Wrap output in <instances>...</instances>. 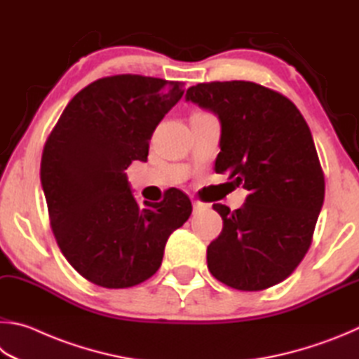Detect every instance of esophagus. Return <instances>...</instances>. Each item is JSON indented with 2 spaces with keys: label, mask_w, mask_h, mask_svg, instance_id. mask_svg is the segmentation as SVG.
I'll list each match as a JSON object with an SVG mask.
<instances>
[{
  "label": "esophagus",
  "mask_w": 359,
  "mask_h": 359,
  "mask_svg": "<svg viewBox=\"0 0 359 359\" xmlns=\"http://www.w3.org/2000/svg\"><path fill=\"white\" fill-rule=\"evenodd\" d=\"M192 205H194V210H202V208H205V203L200 202V200H192Z\"/></svg>",
  "instance_id": "obj_1"
}]
</instances>
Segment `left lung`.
<instances>
[{
  "label": "left lung",
  "instance_id": "8db88e82",
  "mask_svg": "<svg viewBox=\"0 0 359 359\" xmlns=\"http://www.w3.org/2000/svg\"><path fill=\"white\" fill-rule=\"evenodd\" d=\"M186 99L221 119L215 170L249 191L243 208L215 203L224 227L206 250L222 284L259 292L285 280L311 248L325 176L306 119L290 99L254 81H208Z\"/></svg>",
  "mask_w": 359,
  "mask_h": 359
}]
</instances>
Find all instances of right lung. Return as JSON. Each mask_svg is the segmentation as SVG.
<instances>
[{
    "label": "right lung",
    "mask_w": 359,
    "mask_h": 359,
    "mask_svg": "<svg viewBox=\"0 0 359 359\" xmlns=\"http://www.w3.org/2000/svg\"><path fill=\"white\" fill-rule=\"evenodd\" d=\"M184 94L178 81L119 74L93 81L61 113L43 144L41 183L62 255L86 280L129 288L159 269L168 236L192 212L173 189L137 203L124 170L147 161L151 135Z\"/></svg>",
    "instance_id": "obj_1"
}]
</instances>
